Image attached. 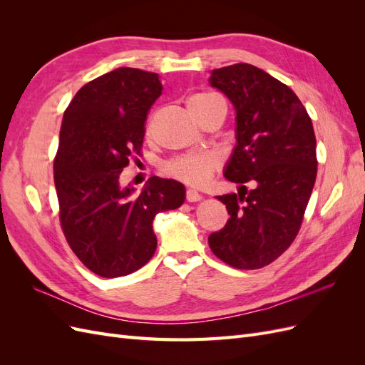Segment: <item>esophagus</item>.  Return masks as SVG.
<instances>
[{
	"label": "esophagus",
	"instance_id": "esophagus-1",
	"mask_svg": "<svg viewBox=\"0 0 365 365\" xmlns=\"http://www.w3.org/2000/svg\"><path fill=\"white\" fill-rule=\"evenodd\" d=\"M185 200L189 201V202H197V201L202 200V195L197 193V192L193 190V189H187V192H185Z\"/></svg>",
	"mask_w": 365,
	"mask_h": 365
}]
</instances>
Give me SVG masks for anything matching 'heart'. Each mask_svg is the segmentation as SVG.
Instances as JSON below:
<instances>
[{
	"label": "heart",
	"instance_id": "heart-1",
	"mask_svg": "<svg viewBox=\"0 0 365 365\" xmlns=\"http://www.w3.org/2000/svg\"><path fill=\"white\" fill-rule=\"evenodd\" d=\"M216 103H224L215 93H196L192 94L187 101L190 113L193 115H200ZM219 157L213 152H192L185 155L176 157L164 165V172L172 178L180 180L190 185H202L210 176L217 169Z\"/></svg>",
	"mask_w": 365,
	"mask_h": 365
}]
</instances>
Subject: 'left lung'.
<instances>
[{"label":"left lung","mask_w":365,"mask_h":365,"mask_svg":"<svg viewBox=\"0 0 365 365\" xmlns=\"http://www.w3.org/2000/svg\"><path fill=\"white\" fill-rule=\"evenodd\" d=\"M210 85L236 109L237 145L225 178L239 192L217 196L230 217L208 245L230 267L263 268L289 248L303 222L318 164L312 120L288 85L254 65L213 70Z\"/></svg>","instance_id":"8db88e82"}]
</instances>
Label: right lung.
Here are the masks:
<instances>
[{"mask_svg": "<svg viewBox=\"0 0 365 365\" xmlns=\"http://www.w3.org/2000/svg\"><path fill=\"white\" fill-rule=\"evenodd\" d=\"M163 85L157 73L117 68L83 85L65 109L54 157L61 227L85 267L123 277L157 250L152 222L185 200L184 185L152 176L140 195L120 173L140 155L145 121Z\"/></svg>", "mask_w": 365, "mask_h": 365, "instance_id": "right-lung-1", "label": "right lung"}]
</instances>
